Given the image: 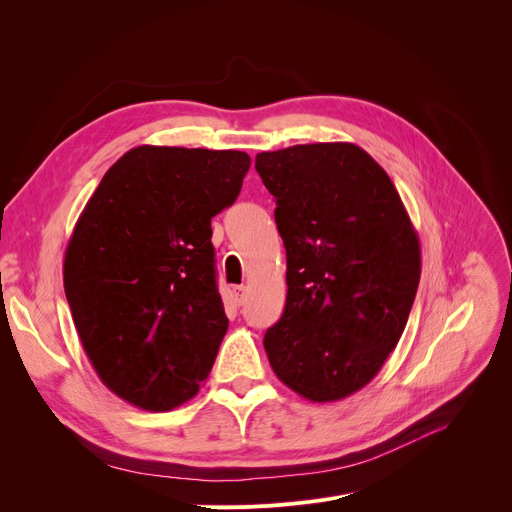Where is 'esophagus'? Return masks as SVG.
<instances>
[{"label": "esophagus", "mask_w": 512, "mask_h": 512, "mask_svg": "<svg viewBox=\"0 0 512 512\" xmlns=\"http://www.w3.org/2000/svg\"><path fill=\"white\" fill-rule=\"evenodd\" d=\"M232 294H234V301L238 303V305H242L247 301V288L245 286H234L232 288Z\"/></svg>", "instance_id": "34e87169"}]
</instances>
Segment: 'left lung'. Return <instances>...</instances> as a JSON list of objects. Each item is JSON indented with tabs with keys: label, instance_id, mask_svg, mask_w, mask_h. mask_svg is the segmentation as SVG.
<instances>
[{
	"label": "left lung",
	"instance_id": "left-lung-1",
	"mask_svg": "<svg viewBox=\"0 0 512 512\" xmlns=\"http://www.w3.org/2000/svg\"><path fill=\"white\" fill-rule=\"evenodd\" d=\"M276 197L286 307L263 346L274 373L313 402L367 386L394 351L421 276L419 238L396 186L353 143L255 157Z\"/></svg>",
	"mask_w": 512,
	"mask_h": 512
}]
</instances>
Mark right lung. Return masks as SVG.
<instances>
[{
	"label": "right lung",
	"mask_w": 512,
	"mask_h": 512,
	"mask_svg": "<svg viewBox=\"0 0 512 512\" xmlns=\"http://www.w3.org/2000/svg\"><path fill=\"white\" fill-rule=\"evenodd\" d=\"M242 151L141 145L105 172L74 226L64 290L99 380L145 411L191 400L228 317L211 218L249 172Z\"/></svg>",
	"instance_id": "obj_1"
}]
</instances>
